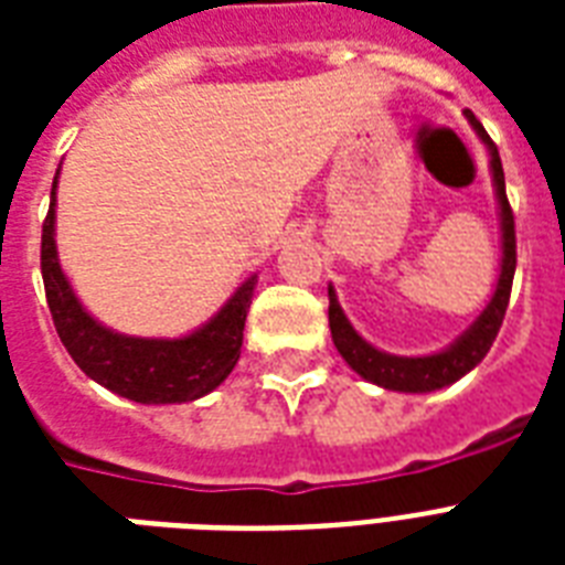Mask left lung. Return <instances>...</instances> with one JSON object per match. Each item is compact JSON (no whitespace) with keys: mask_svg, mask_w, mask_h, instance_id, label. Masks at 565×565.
I'll use <instances>...</instances> for the list:
<instances>
[{"mask_svg":"<svg viewBox=\"0 0 565 565\" xmlns=\"http://www.w3.org/2000/svg\"><path fill=\"white\" fill-rule=\"evenodd\" d=\"M472 128L478 131L487 149H490V167H492V184H495V195H499V216H501V275L499 287L492 292L490 305L483 308V313L472 322L469 331L457 337L455 343L448 345L446 352L428 354V358H398V354H386L375 345H370L352 322L345 319L337 292L328 287V322H331V337H334L337 352L343 354V361L352 366L354 372L372 384L384 386V390H395V393H434L443 386L455 384L466 372H472L478 363L487 358L492 340L499 337V328L504 322L510 301V287H513V273H516V222H513V211H510L508 193H504V170H501V158L490 135L483 131V126L475 119V114H466Z\"/></svg>","mask_w":565,"mask_h":565,"instance_id":"obj_1","label":"left lung"}]
</instances>
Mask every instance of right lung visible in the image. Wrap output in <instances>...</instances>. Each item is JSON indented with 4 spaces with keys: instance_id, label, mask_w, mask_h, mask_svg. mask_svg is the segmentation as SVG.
Here are the masks:
<instances>
[{
    "instance_id": "add662e5",
    "label": "right lung",
    "mask_w": 565,
    "mask_h": 565,
    "mask_svg": "<svg viewBox=\"0 0 565 565\" xmlns=\"http://www.w3.org/2000/svg\"><path fill=\"white\" fill-rule=\"evenodd\" d=\"M55 188L57 175L52 181V202L40 239V273L55 331L78 370L96 384L108 386L110 393L140 404L195 402L216 390L239 361L257 275L239 284L220 313L193 334L179 340L117 334L82 308L61 273L55 248Z\"/></svg>"
}]
</instances>
